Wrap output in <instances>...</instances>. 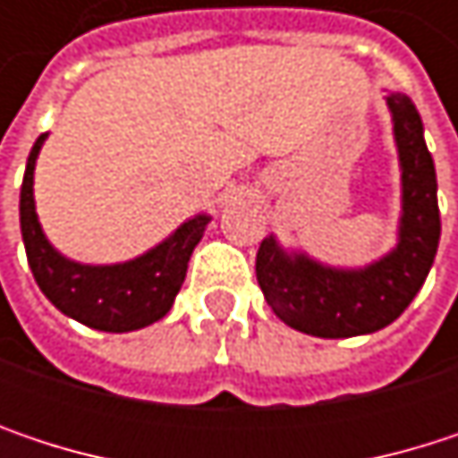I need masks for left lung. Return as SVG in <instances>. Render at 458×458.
<instances>
[{"label":"left lung","instance_id":"left-lung-1","mask_svg":"<svg viewBox=\"0 0 458 458\" xmlns=\"http://www.w3.org/2000/svg\"><path fill=\"white\" fill-rule=\"evenodd\" d=\"M401 164L398 243L363 267H331L305 251H289L270 233L257 251V281L286 326L344 339L374 334L398 318L421 289L440 241L437 177L424 142V124L401 92H387Z\"/></svg>","mask_w":458,"mask_h":458}]
</instances>
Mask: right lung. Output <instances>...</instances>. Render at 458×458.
<instances>
[{"instance_id":"right-lung-1","label":"right lung","mask_w":458,"mask_h":458,"mask_svg":"<svg viewBox=\"0 0 458 458\" xmlns=\"http://www.w3.org/2000/svg\"><path fill=\"white\" fill-rule=\"evenodd\" d=\"M45 140L42 135L34 142L21 188V233L42 294L63 316L98 331L124 334L161 320L174 305L191 254L212 217L196 215L185 220L161 243L127 262L84 265L68 259L49 243L34 201V169Z\"/></svg>"}]
</instances>
